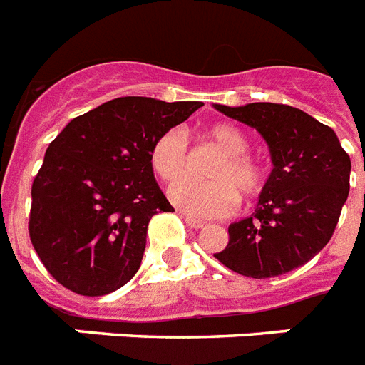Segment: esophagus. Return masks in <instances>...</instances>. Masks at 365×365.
<instances>
[{
	"label": "esophagus",
	"mask_w": 365,
	"mask_h": 365,
	"mask_svg": "<svg viewBox=\"0 0 365 365\" xmlns=\"http://www.w3.org/2000/svg\"><path fill=\"white\" fill-rule=\"evenodd\" d=\"M183 220H185V223H187L189 227H193V229L205 227V222H200V220H197V217L193 216H187V214H183Z\"/></svg>",
	"instance_id": "34e87169"
}]
</instances>
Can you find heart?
<instances>
[{"instance_id": "1", "label": "heart", "mask_w": 365, "mask_h": 365, "mask_svg": "<svg viewBox=\"0 0 365 365\" xmlns=\"http://www.w3.org/2000/svg\"><path fill=\"white\" fill-rule=\"evenodd\" d=\"M206 136L223 153L208 168L210 182L183 180L170 189V199L191 216H227L239 205V193L244 199H254L263 191L265 166L248 153L250 140L239 126L217 123L208 128ZM149 163L163 182H178L189 168V148L183 132L178 128L163 132L151 145Z\"/></svg>"}]
</instances>
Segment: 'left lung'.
<instances>
[{"instance_id":"obj_1","label":"left lung","mask_w":365,"mask_h":365,"mask_svg":"<svg viewBox=\"0 0 365 365\" xmlns=\"http://www.w3.org/2000/svg\"><path fill=\"white\" fill-rule=\"evenodd\" d=\"M223 115L265 138L272 172L255 212L229 225L220 263L250 278H271L305 265L329 242L351 187V157L329 126L286 104L255 102Z\"/></svg>"}]
</instances>
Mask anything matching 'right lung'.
I'll list each match as a JSON object with an SVG mask.
<instances>
[{"mask_svg": "<svg viewBox=\"0 0 365 365\" xmlns=\"http://www.w3.org/2000/svg\"><path fill=\"white\" fill-rule=\"evenodd\" d=\"M200 106L123 96L71 119L48 143L28 229L56 282L96 297L136 274L149 220L174 212L155 182L151 145Z\"/></svg>", "mask_w": 365, "mask_h": 365, "instance_id": "obj_1", "label": "right lung"}]
</instances>
